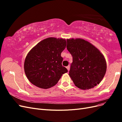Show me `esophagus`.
<instances>
[{
  "label": "esophagus",
  "mask_w": 122,
  "mask_h": 122,
  "mask_svg": "<svg viewBox=\"0 0 122 122\" xmlns=\"http://www.w3.org/2000/svg\"><path fill=\"white\" fill-rule=\"evenodd\" d=\"M66 68H67V70H68V71H69V70H70V66H68L67 67H66Z\"/></svg>",
  "instance_id": "obj_1"
}]
</instances>
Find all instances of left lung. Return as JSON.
<instances>
[{
    "label": "left lung",
    "instance_id": "left-lung-1",
    "mask_svg": "<svg viewBox=\"0 0 122 122\" xmlns=\"http://www.w3.org/2000/svg\"><path fill=\"white\" fill-rule=\"evenodd\" d=\"M67 49L73 57L69 75L74 83L84 90L96 86L106 71L103 55L96 47L83 39H67Z\"/></svg>",
    "mask_w": 122,
    "mask_h": 122
}]
</instances>
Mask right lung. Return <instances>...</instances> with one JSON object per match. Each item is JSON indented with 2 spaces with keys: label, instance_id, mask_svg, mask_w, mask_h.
Returning <instances> with one entry per match:
<instances>
[{
  "label": "right lung",
  "instance_id": "add662e5",
  "mask_svg": "<svg viewBox=\"0 0 122 122\" xmlns=\"http://www.w3.org/2000/svg\"><path fill=\"white\" fill-rule=\"evenodd\" d=\"M67 45L64 39L48 38L33 47L25 58L24 68L32 84L44 89L54 86L63 74L68 72L62 66L61 53Z\"/></svg>",
  "mask_w": 122,
  "mask_h": 122
}]
</instances>
